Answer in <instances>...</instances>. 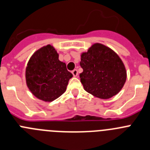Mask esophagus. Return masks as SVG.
I'll return each instance as SVG.
<instances>
[{"label":"esophagus","instance_id":"obj_1","mask_svg":"<svg viewBox=\"0 0 150 150\" xmlns=\"http://www.w3.org/2000/svg\"><path fill=\"white\" fill-rule=\"evenodd\" d=\"M72 75H73L74 77H77L78 75V72L77 69H74V70L72 72Z\"/></svg>","mask_w":150,"mask_h":150}]
</instances>
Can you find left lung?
I'll list each match as a JSON object with an SVG mask.
<instances>
[{
	"label": "left lung",
	"instance_id": "left-lung-1",
	"mask_svg": "<svg viewBox=\"0 0 150 150\" xmlns=\"http://www.w3.org/2000/svg\"><path fill=\"white\" fill-rule=\"evenodd\" d=\"M81 82L85 91L101 99L117 95L127 80L125 66L120 57L108 47L94 43L81 53Z\"/></svg>",
	"mask_w": 150,
	"mask_h": 150
}]
</instances>
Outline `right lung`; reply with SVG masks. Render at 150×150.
<instances>
[{
  "label": "right lung",
  "mask_w": 150,
  "mask_h": 150,
  "mask_svg": "<svg viewBox=\"0 0 150 150\" xmlns=\"http://www.w3.org/2000/svg\"><path fill=\"white\" fill-rule=\"evenodd\" d=\"M72 77L66 64L58 59V54L51 45L41 47L32 55L26 68V85L37 98L51 102L67 89Z\"/></svg>",
  "instance_id": "1"
}]
</instances>
